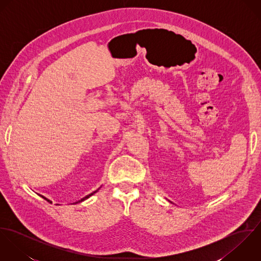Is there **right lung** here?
<instances>
[{"mask_svg": "<svg viewBox=\"0 0 261 261\" xmlns=\"http://www.w3.org/2000/svg\"><path fill=\"white\" fill-rule=\"evenodd\" d=\"M99 189H100V188H98V189H97V190H95V191H94V192H92V193H91V194H89V195H87V196H85V197H83V198H82V199H80V200H78V201H76V202H75V203H73V204H77V203H80V202H82V201H84V200H86V199H88V198H89V197H90V196H92V195H93V194H95V193H96V192H97V191H98V190H99ZM39 196H41V197H42V198H43V199H45V200H46V201H48V202H50V203H51V201H50V200H49V199H47V198H46V197H44V196H42V195H39Z\"/></svg>", "mask_w": 261, "mask_h": 261, "instance_id": "add662e5", "label": "right lung"}]
</instances>
